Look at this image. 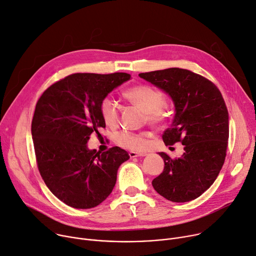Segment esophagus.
Wrapping results in <instances>:
<instances>
[{
    "label": "esophagus",
    "mask_w": 256,
    "mask_h": 256,
    "mask_svg": "<svg viewBox=\"0 0 256 256\" xmlns=\"http://www.w3.org/2000/svg\"><path fill=\"white\" fill-rule=\"evenodd\" d=\"M148 154L146 152H130L129 156L130 158H136V156H146Z\"/></svg>",
    "instance_id": "1"
}]
</instances>
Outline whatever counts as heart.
Listing matches in <instances>:
<instances>
[{"label":"heart","instance_id":"b5f03b06","mask_svg":"<svg viewBox=\"0 0 256 256\" xmlns=\"http://www.w3.org/2000/svg\"><path fill=\"white\" fill-rule=\"evenodd\" d=\"M124 97L142 110L150 122L158 123L163 120L166 104L162 92L158 89L148 85H137L126 90ZM100 110L106 125L114 126L118 123L120 106L112 97L108 96L104 98L100 106ZM116 142L121 146L133 152H142L148 146L144 135L128 131L118 133Z\"/></svg>","mask_w":256,"mask_h":256}]
</instances>
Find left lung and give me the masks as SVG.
<instances>
[{"mask_svg":"<svg viewBox=\"0 0 256 256\" xmlns=\"http://www.w3.org/2000/svg\"><path fill=\"white\" fill-rule=\"evenodd\" d=\"M164 91L174 104V118L163 134L166 146L180 142L184 152L172 160L159 152L164 170L152 184L165 199L194 200L215 182L224 163L228 140V112L218 88L190 70L171 68L140 74Z\"/></svg>","mask_w":256,"mask_h":256,"instance_id":"obj_1","label":"left lung"}]
</instances>
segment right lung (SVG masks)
Here are the masks:
<instances>
[{"label":"right lung","instance_id":"obj_1","mask_svg":"<svg viewBox=\"0 0 256 256\" xmlns=\"http://www.w3.org/2000/svg\"><path fill=\"white\" fill-rule=\"evenodd\" d=\"M126 72L74 74L50 86L38 100L32 136L38 171L51 192L66 205L90 209L112 192L120 165L130 156L119 146L90 150V135L106 128L100 106L129 81Z\"/></svg>","mask_w":256,"mask_h":256}]
</instances>
